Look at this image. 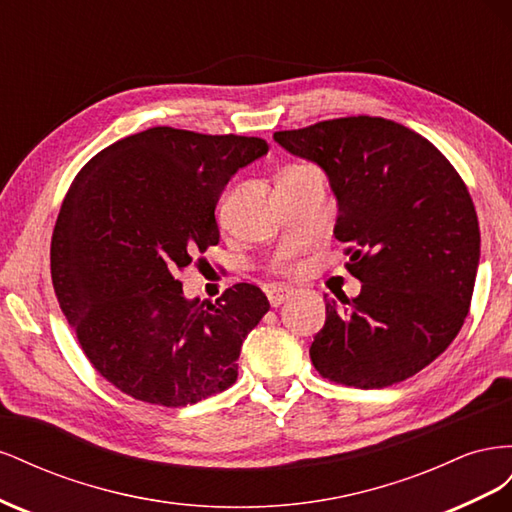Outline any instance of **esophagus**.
<instances>
[{
    "instance_id": "1",
    "label": "esophagus",
    "mask_w": 512,
    "mask_h": 512,
    "mask_svg": "<svg viewBox=\"0 0 512 512\" xmlns=\"http://www.w3.org/2000/svg\"><path fill=\"white\" fill-rule=\"evenodd\" d=\"M294 294V290L292 288H288V286H273L269 292H267V297H269V303L273 305V307H280L284 301H288L290 297Z\"/></svg>"
}]
</instances>
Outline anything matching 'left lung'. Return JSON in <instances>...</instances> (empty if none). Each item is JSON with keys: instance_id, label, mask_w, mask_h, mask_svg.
<instances>
[{"instance_id": "obj_1", "label": "left lung", "mask_w": 512, "mask_h": 512, "mask_svg": "<svg viewBox=\"0 0 512 512\" xmlns=\"http://www.w3.org/2000/svg\"><path fill=\"white\" fill-rule=\"evenodd\" d=\"M273 141L327 175L333 235L363 284L354 299L324 297L314 367L359 389L414 376L451 346L470 309L480 230L466 183L427 138L380 117L320 121Z\"/></svg>"}]
</instances>
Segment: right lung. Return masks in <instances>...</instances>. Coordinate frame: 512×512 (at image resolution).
Instances as JSON below:
<instances>
[{"mask_svg": "<svg viewBox=\"0 0 512 512\" xmlns=\"http://www.w3.org/2000/svg\"><path fill=\"white\" fill-rule=\"evenodd\" d=\"M267 151L254 136L149 128L72 181L51 243L53 286L87 359L121 393L177 408L235 384L243 339L269 312L265 292L237 284L200 303L179 273L218 245L222 190Z\"/></svg>", "mask_w": 512, "mask_h": 512, "instance_id": "obj_1", "label": "right lung"}]
</instances>
